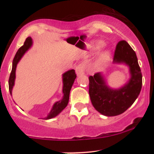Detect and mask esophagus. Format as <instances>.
I'll use <instances>...</instances> for the list:
<instances>
[{
	"mask_svg": "<svg viewBox=\"0 0 154 154\" xmlns=\"http://www.w3.org/2000/svg\"><path fill=\"white\" fill-rule=\"evenodd\" d=\"M84 70H85L84 65L82 64V63L79 64L78 66H77L75 68L76 74H77V75L78 76L80 75H82V74H84Z\"/></svg>",
	"mask_w": 154,
	"mask_h": 154,
	"instance_id": "34e87169",
	"label": "esophagus"
}]
</instances>
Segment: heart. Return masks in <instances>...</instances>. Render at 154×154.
<instances>
[{"instance_id": "heart-1", "label": "heart", "mask_w": 154, "mask_h": 154, "mask_svg": "<svg viewBox=\"0 0 154 154\" xmlns=\"http://www.w3.org/2000/svg\"><path fill=\"white\" fill-rule=\"evenodd\" d=\"M104 43L101 40H96V41H94L91 45V49L92 51H98L100 50L104 46ZM111 56V53L109 51H105L104 52L102 53L100 55L99 59L98 60V66H103L104 65H106V63L109 62V59H110Z\"/></svg>"}]
</instances>
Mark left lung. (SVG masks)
Instances as JSON below:
<instances>
[{
    "mask_svg": "<svg viewBox=\"0 0 154 154\" xmlns=\"http://www.w3.org/2000/svg\"><path fill=\"white\" fill-rule=\"evenodd\" d=\"M113 62L129 67L130 77L122 87L118 89L109 87L101 72L89 77L92 104L98 112L106 116H117L125 112L137 99L142 88V73L137 56L125 40L116 45Z\"/></svg>",
    "mask_w": 154,
    "mask_h": 154,
    "instance_id": "8db88e82",
    "label": "left lung"
}]
</instances>
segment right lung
Wrapping results in <instances>:
<instances>
[{"mask_svg":"<svg viewBox=\"0 0 154 154\" xmlns=\"http://www.w3.org/2000/svg\"><path fill=\"white\" fill-rule=\"evenodd\" d=\"M32 39L30 37H28L26 39L25 42H24V45H22L20 48L19 49L18 51L16 54L14 58L13 63H12V69L11 75L8 79V88H9L10 94L12 95V90H13L14 86L15 79H16V69H17V66L18 64L21 59L23 57L24 54L29 50V48L32 45ZM76 77L75 72L74 69L69 70L63 74L62 75V82H63V88H62V93H63V98L62 99L56 101L54 104L52 109L50 111L45 119H50L52 118L55 117L59 114L66 107L67 104H68L69 99V93L71 88L73 85V83L75 82Z\"/></svg>","mask_w":154,"mask_h":154,"instance_id":"1","label":"right lung"}]
</instances>
